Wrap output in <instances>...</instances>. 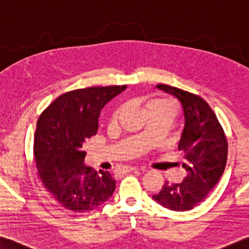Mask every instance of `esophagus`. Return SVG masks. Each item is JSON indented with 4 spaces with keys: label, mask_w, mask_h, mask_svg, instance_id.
<instances>
[{
    "label": "esophagus",
    "mask_w": 249,
    "mask_h": 249,
    "mask_svg": "<svg viewBox=\"0 0 249 249\" xmlns=\"http://www.w3.org/2000/svg\"><path fill=\"white\" fill-rule=\"evenodd\" d=\"M137 168L136 166H126L125 168H124V171L126 172V173H128V172H136L137 171Z\"/></svg>",
    "instance_id": "34e87169"
}]
</instances>
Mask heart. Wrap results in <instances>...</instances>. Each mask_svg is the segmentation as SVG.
<instances>
[{
  "instance_id": "heart-1",
  "label": "heart",
  "mask_w": 249,
  "mask_h": 249,
  "mask_svg": "<svg viewBox=\"0 0 249 249\" xmlns=\"http://www.w3.org/2000/svg\"><path fill=\"white\" fill-rule=\"evenodd\" d=\"M175 105L171 101L164 100V98H154L147 102L144 107V113L146 115L152 114H165L172 117L175 115Z\"/></svg>"
}]
</instances>
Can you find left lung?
<instances>
[{
	"label": "left lung",
	"mask_w": 249,
	"mask_h": 249,
	"mask_svg": "<svg viewBox=\"0 0 249 249\" xmlns=\"http://www.w3.org/2000/svg\"><path fill=\"white\" fill-rule=\"evenodd\" d=\"M156 89L174 95L183 107L179 163L187 175L179 184H164L153 199L176 212L191 211L206 198L222 177L227 160V141L218 120L202 97L169 85Z\"/></svg>",
	"instance_id": "left-lung-1"
}]
</instances>
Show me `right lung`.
<instances>
[{
  "mask_svg": "<svg viewBox=\"0 0 249 249\" xmlns=\"http://www.w3.org/2000/svg\"><path fill=\"white\" fill-rule=\"evenodd\" d=\"M125 89L124 85L72 90L57 97L38 118L34 156L39 178L66 210L94 211L115 191L108 172L84 164L83 146L96 135L102 108Z\"/></svg>",
  "mask_w": 249,
  "mask_h": 249,
  "instance_id": "1",
  "label": "right lung"
}]
</instances>
